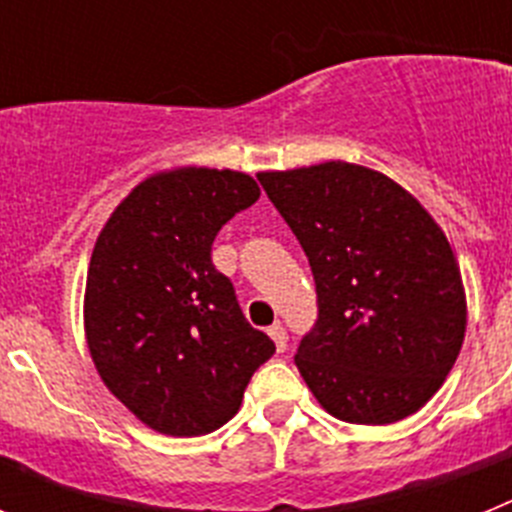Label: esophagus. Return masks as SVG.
<instances>
[{
	"instance_id": "esophagus-1",
	"label": "esophagus",
	"mask_w": 512,
	"mask_h": 512,
	"mask_svg": "<svg viewBox=\"0 0 512 512\" xmlns=\"http://www.w3.org/2000/svg\"><path fill=\"white\" fill-rule=\"evenodd\" d=\"M269 336L271 341H274V346H277L279 354H284V351H287V330H284V325L282 323L271 325Z\"/></svg>"
}]
</instances>
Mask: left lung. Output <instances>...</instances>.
Here are the masks:
<instances>
[{
    "mask_svg": "<svg viewBox=\"0 0 512 512\" xmlns=\"http://www.w3.org/2000/svg\"><path fill=\"white\" fill-rule=\"evenodd\" d=\"M310 261L318 320L297 348L333 418L384 425L418 413L451 372L467 300L443 230L413 194L366 166L261 171Z\"/></svg>",
    "mask_w": 512,
    "mask_h": 512,
    "instance_id": "left-lung-1",
    "label": "left lung"
}]
</instances>
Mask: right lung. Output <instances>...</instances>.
Instances as JSON below:
<instances>
[{
  "mask_svg": "<svg viewBox=\"0 0 512 512\" xmlns=\"http://www.w3.org/2000/svg\"><path fill=\"white\" fill-rule=\"evenodd\" d=\"M259 184L230 169L161 171L117 205L84 295L89 354L107 390L166 436H205L241 408L277 351L212 264V241Z\"/></svg>",
  "mask_w": 512,
  "mask_h": 512,
  "instance_id": "obj_1",
  "label": "right lung"
}]
</instances>
